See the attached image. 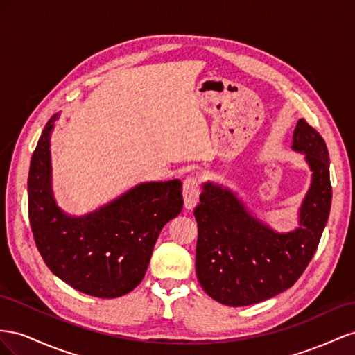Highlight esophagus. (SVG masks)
Instances as JSON below:
<instances>
[{
  "label": "esophagus",
  "mask_w": 355,
  "mask_h": 355,
  "mask_svg": "<svg viewBox=\"0 0 355 355\" xmlns=\"http://www.w3.org/2000/svg\"><path fill=\"white\" fill-rule=\"evenodd\" d=\"M199 193H200V183L199 178L195 175H189L184 183H183V198H184V207L187 209L193 208L196 205V202L199 200Z\"/></svg>",
  "instance_id": "34e87169"
}]
</instances>
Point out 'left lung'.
<instances>
[{
    "mask_svg": "<svg viewBox=\"0 0 355 355\" xmlns=\"http://www.w3.org/2000/svg\"><path fill=\"white\" fill-rule=\"evenodd\" d=\"M293 150L305 153L311 187L299 209V227L278 234L251 216L234 191L205 183L195 208L196 275L200 287L227 306H247L279 295L309 265L330 214L331 184L327 146L300 119Z\"/></svg>",
    "mask_w": 355,
    "mask_h": 355,
    "instance_id": "1",
    "label": "left lung"
}]
</instances>
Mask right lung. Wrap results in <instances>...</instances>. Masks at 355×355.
I'll use <instances>...</instances> for the list:
<instances>
[{"mask_svg": "<svg viewBox=\"0 0 355 355\" xmlns=\"http://www.w3.org/2000/svg\"><path fill=\"white\" fill-rule=\"evenodd\" d=\"M47 121L28 177V212L37 248L49 269L73 288L101 299L132 291L143 281L157 236L183 209L181 181L141 183L82 217L68 216L52 193Z\"/></svg>", "mask_w": 355, "mask_h": 355, "instance_id": "right-lung-1", "label": "right lung"}]
</instances>
